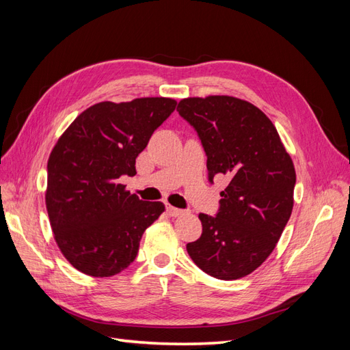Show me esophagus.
<instances>
[{
	"label": "esophagus",
	"mask_w": 350,
	"mask_h": 350,
	"mask_svg": "<svg viewBox=\"0 0 350 350\" xmlns=\"http://www.w3.org/2000/svg\"><path fill=\"white\" fill-rule=\"evenodd\" d=\"M166 211H167V215H169V216H174V217H178V216H183V215H185V213H187V211H185V210H181V208H176V207L171 206V204H166Z\"/></svg>",
	"instance_id": "1"
}]
</instances>
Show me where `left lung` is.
Segmentation results:
<instances>
[{
    "label": "left lung",
    "mask_w": 350,
    "mask_h": 350,
    "mask_svg": "<svg viewBox=\"0 0 350 350\" xmlns=\"http://www.w3.org/2000/svg\"><path fill=\"white\" fill-rule=\"evenodd\" d=\"M179 115L194 126L207 156L208 181L224 174L216 216L200 213L203 234L189 257L220 280L245 278L273 252L293 208L296 174L276 126L252 103L232 96L187 98Z\"/></svg>",
    "instance_id": "left-lung-1"
}]
</instances>
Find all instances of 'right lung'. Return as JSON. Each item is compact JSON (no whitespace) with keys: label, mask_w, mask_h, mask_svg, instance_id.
<instances>
[{"label":"right lung","mask_w":350,"mask_h":350,"mask_svg":"<svg viewBox=\"0 0 350 350\" xmlns=\"http://www.w3.org/2000/svg\"><path fill=\"white\" fill-rule=\"evenodd\" d=\"M171 98L100 102L83 111L59 137L48 161L46 210L68 262L109 278L135 260L144 230L165 211L120 184L135 175V159L175 111Z\"/></svg>","instance_id":"obj_1"}]
</instances>
